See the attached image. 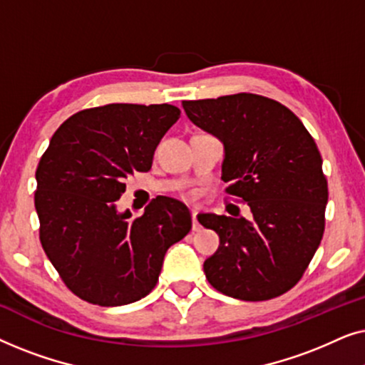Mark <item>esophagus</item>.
I'll return each instance as SVG.
<instances>
[{
  "mask_svg": "<svg viewBox=\"0 0 365 365\" xmlns=\"http://www.w3.org/2000/svg\"><path fill=\"white\" fill-rule=\"evenodd\" d=\"M192 231L194 232L201 231V226H199V222H197V211H192Z\"/></svg>",
  "mask_w": 365,
  "mask_h": 365,
  "instance_id": "obj_1",
  "label": "esophagus"
}]
</instances>
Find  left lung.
Instances as JSON below:
<instances>
[{
  "label": "left lung",
  "mask_w": 365,
  "mask_h": 365,
  "mask_svg": "<svg viewBox=\"0 0 365 365\" xmlns=\"http://www.w3.org/2000/svg\"><path fill=\"white\" fill-rule=\"evenodd\" d=\"M187 118L224 143L222 179L251 219L199 214L219 236L204 272L216 291L269 301L301 281L326 226L327 179L314 138L284 104L252 93L182 101Z\"/></svg>",
  "instance_id": "8db88e82"
}]
</instances>
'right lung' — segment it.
<instances>
[{
    "label": "right lung",
    "mask_w": 365,
    "mask_h": 365,
    "mask_svg": "<svg viewBox=\"0 0 365 365\" xmlns=\"http://www.w3.org/2000/svg\"><path fill=\"white\" fill-rule=\"evenodd\" d=\"M179 116L173 104L83 109L58 128L39 159V241L83 301L114 307L148 296L164 254L191 231L189 209L173 197L153 199L136 219L116 211L124 181L151 169L154 149Z\"/></svg>",
    "instance_id": "add662e5"
}]
</instances>
